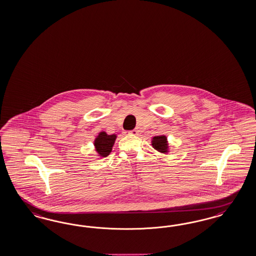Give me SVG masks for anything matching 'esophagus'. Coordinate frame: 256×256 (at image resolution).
<instances>
[{
	"label": "esophagus",
	"mask_w": 256,
	"mask_h": 256,
	"mask_svg": "<svg viewBox=\"0 0 256 256\" xmlns=\"http://www.w3.org/2000/svg\"><path fill=\"white\" fill-rule=\"evenodd\" d=\"M137 134H138V130H136L124 132V135H137Z\"/></svg>",
	"instance_id": "34e87169"
}]
</instances>
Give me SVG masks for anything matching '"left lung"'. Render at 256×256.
Instances as JSON below:
<instances>
[{
	"label": "left lung",
	"mask_w": 256,
	"mask_h": 256,
	"mask_svg": "<svg viewBox=\"0 0 256 256\" xmlns=\"http://www.w3.org/2000/svg\"><path fill=\"white\" fill-rule=\"evenodd\" d=\"M152 146L155 148L156 150L162 152V153H166L167 148H168V144L166 140L165 136H156L152 140Z\"/></svg>",
	"instance_id": "obj_1"
}]
</instances>
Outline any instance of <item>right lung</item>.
I'll use <instances>...</instances> for the list:
<instances>
[{
  "label": "right lung",
  "mask_w": 256,
  "mask_h": 256,
  "mask_svg": "<svg viewBox=\"0 0 256 256\" xmlns=\"http://www.w3.org/2000/svg\"><path fill=\"white\" fill-rule=\"evenodd\" d=\"M116 135H108L106 132H100L94 140V146L96 152L101 156H107L110 153Z\"/></svg>",
  "instance_id": "right-lung-1"
}]
</instances>
